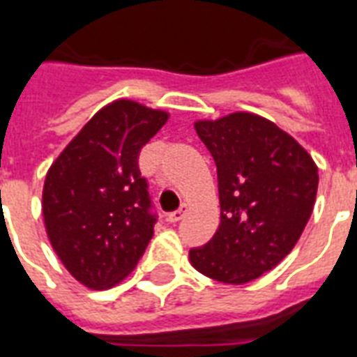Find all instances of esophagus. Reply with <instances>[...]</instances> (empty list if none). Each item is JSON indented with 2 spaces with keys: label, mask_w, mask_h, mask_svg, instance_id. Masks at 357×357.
<instances>
[{
  "label": "esophagus",
  "mask_w": 357,
  "mask_h": 357,
  "mask_svg": "<svg viewBox=\"0 0 357 357\" xmlns=\"http://www.w3.org/2000/svg\"><path fill=\"white\" fill-rule=\"evenodd\" d=\"M185 213H187V206H185V204H181V206H179V208L176 209V211H172V213L168 215L167 221L168 222L181 221V219H183V217H185Z\"/></svg>",
  "instance_id": "esophagus-1"
}]
</instances>
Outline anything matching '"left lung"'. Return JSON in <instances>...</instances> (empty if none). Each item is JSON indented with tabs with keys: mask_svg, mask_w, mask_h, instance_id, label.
<instances>
[{
	"mask_svg": "<svg viewBox=\"0 0 357 357\" xmlns=\"http://www.w3.org/2000/svg\"><path fill=\"white\" fill-rule=\"evenodd\" d=\"M195 129L213 157L221 222L189 262L225 284H245L273 269L311 219L318 167L273 121L251 112L198 119Z\"/></svg>",
	"mask_w": 357,
	"mask_h": 357,
	"instance_id": "1",
	"label": "left lung"
}]
</instances>
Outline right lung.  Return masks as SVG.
Returning <instances> with one entry per match:
<instances>
[{
  "instance_id": "1",
  "label": "right lung",
  "mask_w": 357,
  "mask_h": 357,
  "mask_svg": "<svg viewBox=\"0 0 357 357\" xmlns=\"http://www.w3.org/2000/svg\"><path fill=\"white\" fill-rule=\"evenodd\" d=\"M168 118L165 110L136 100H112L48 168L43 187L46 236L84 287H116L146 251L155 217L138 153Z\"/></svg>"
}]
</instances>
